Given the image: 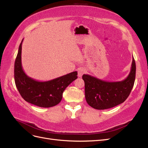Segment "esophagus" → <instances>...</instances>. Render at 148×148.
<instances>
[{
    "mask_svg": "<svg viewBox=\"0 0 148 148\" xmlns=\"http://www.w3.org/2000/svg\"><path fill=\"white\" fill-rule=\"evenodd\" d=\"M85 72H86V70H85L84 69L79 68L78 70V76L79 77H82L83 75L85 73Z\"/></svg>",
    "mask_w": 148,
    "mask_h": 148,
    "instance_id": "esophagus-1",
    "label": "esophagus"
}]
</instances>
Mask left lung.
<instances>
[{
  "mask_svg": "<svg viewBox=\"0 0 148 148\" xmlns=\"http://www.w3.org/2000/svg\"><path fill=\"white\" fill-rule=\"evenodd\" d=\"M136 75V64L133 57L131 70L128 77L120 82H109L89 75H83L85 98L92 108L104 110L122 104L130 94Z\"/></svg>",
  "mask_w": 148,
  "mask_h": 148,
  "instance_id": "left-lung-1",
  "label": "left lung"
}]
</instances>
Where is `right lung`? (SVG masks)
I'll return each mask as SVG.
<instances>
[{"label": "right lung", "instance_id": "right-lung-1", "mask_svg": "<svg viewBox=\"0 0 148 148\" xmlns=\"http://www.w3.org/2000/svg\"><path fill=\"white\" fill-rule=\"evenodd\" d=\"M20 44L14 66L16 86L20 95L29 103L41 107L57 105L62 99L65 88L78 78L77 71L70 73L47 82H39L27 76L22 68L21 46Z\"/></svg>", "mask_w": 148, "mask_h": 148}]
</instances>
